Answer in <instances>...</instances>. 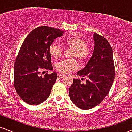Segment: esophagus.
Here are the masks:
<instances>
[{
    "label": "esophagus",
    "mask_w": 132,
    "mask_h": 132,
    "mask_svg": "<svg viewBox=\"0 0 132 132\" xmlns=\"http://www.w3.org/2000/svg\"><path fill=\"white\" fill-rule=\"evenodd\" d=\"M65 77L64 75H58V78L60 79H63Z\"/></svg>",
    "instance_id": "obj_1"
}]
</instances>
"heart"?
Here are the masks:
<instances>
[{
    "instance_id": "heart-1",
    "label": "heart",
    "mask_w": 132,
    "mask_h": 132,
    "mask_svg": "<svg viewBox=\"0 0 132 132\" xmlns=\"http://www.w3.org/2000/svg\"><path fill=\"white\" fill-rule=\"evenodd\" d=\"M64 46L73 48L71 53V57H76L80 61L87 60L91 56V50L87 44V41L80 36L72 35L66 37L62 40ZM50 54L54 59H58L63 54L62 47L56 42H53L49 47ZM78 67V61L76 58L66 59L60 61L56 64V68L60 72L67 74L75 70Z\"/></svg>"
}]
</instances>
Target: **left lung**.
I'll list each match as a JSON object with an SVG mask.
<instances>
[{
  "instance_id": "8db88e82",
  "label": "left lung",
  "mask_w": 132,
  "mask_h": 132,
  "mask_svg": "<svg viewBox=\"0 0 132 132\" xmlns=\"http://www.w3.org/2000/svg\"><path fill=\"white\" fill-rule=\"evenodd\" d=\"M94 52L86 66L77 75L87 77L85 84L73 79L69 89L72 102L81 109L88 110L99 104L111 89L116 76L113 51L109 43L102 36L94 33Z\"/></svg>"
}]
</instances>
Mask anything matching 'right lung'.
Masks as SVG:
<instances>
[{"label": "right lung", "mask_w": 132, "mask_h": 132, "mask_svg": "<svg viewBox=\"0 0 132 132\" xmlns=\"http://www.w3.org/2000/svg\"><path fill=\"white\" fill-rule=\"evenodd\" d=\"M63 32L48 26L38 27L23 42L14 64L13 82L20 97L27 104L38 105L49 97L57 75L46 72L42 76L40 74L53 70L49 47Z\"/></svg>", "instance_id": "1"}]
</instances>
